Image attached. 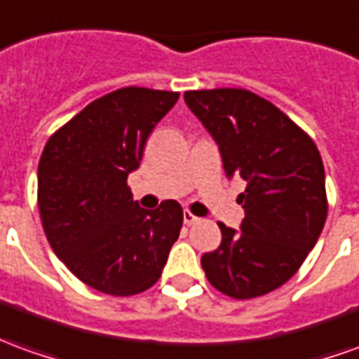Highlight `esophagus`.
Wrapping results in <instances>:
<instances>
[{"label": "esophagus", "mask_w": 359, "mask_h": 359, "mask_svg": "<svg viewBox=\"0 0 359 359\" xmlns=\"http://www.w3.org/2000/svg\"><path fill=\"white\" fill-rule=\"evenodd\" d=\"M182 219H184V223H187V225H194L196 222H200L196 215L192 214V212H188V210H184V212H182Z\"/></svg>", "instance_id": "1"}]
</instances>
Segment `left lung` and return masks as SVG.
I'll return each mask as SVG.
<instances>
[{"instance_id": "left-lung-1", "label": "left lung", "mask_w": 359, "mask_h": 359, "mask_svg": "<svg viewBox=\"0 0 359 359\" xmlns=\"http://www.w3.org/2000/svg\"><path fill=\"white\" fill-rule=\"evenodd\" d=\"M184 102L219 147L227 179L247 182L241 231L217 223L222 245L202 255L208 282L250 299L292 278L327 219L325 167L317 145L272 102L247 89L187 91Z\"/></svg>"}]
</instances>
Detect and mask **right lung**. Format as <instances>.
Segmentation results:
<instances>
[{"label":"right lung","instance_id":"obj_1","mask_svg":"<svg viewBox=\"0 0 359 359\" xmlns=\"http://www.w3.org/2000/svg\"><path fill=\"white\" fill-rule=\"evenodd\" d=\"M177 101L179 93L145 87L112 91L75 114L42 151L44 233L56 257L97 292L118 297L145 292L179 239V202L144 210L126 184L149 134Z\"/></svg>","mask_w":359,"mask_h":359}]
</instances>
